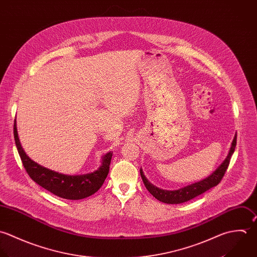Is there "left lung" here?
<instances>
[{
	"label": "left lung",
	"instance_id": "left-lung-1",
	"mask_svg": "<svg viewBox=\"0 0 257 257\" xmlns=\"http://www.w3.org/2000/svg\"><path fill=\"white\" fill-rule=\"evenodd\" d=\"M235 147H236V135L234 136V139L231 143V147H230L227 157L215 171H213L211 174H209L207 177H205L197 182L188 184L186 186H183V187L175 189V190L162 189V188L154 185L146 177L142 169H141V176H142L143 181H144L146 187L148 188V190L158 200L165 202V203H169V204H178V203L186 202V201L202 194L203 192L207 191L211 187H214L215 185H217L220 182V180L222 179L225 171L228 168L230 158L234 153Z\"/></svg>",
	"mask_w": 257,
	"mask_h": 257
}]
</instances>
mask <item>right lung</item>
Wrapping results in <instances>:
<instances>
[{
    "label": "right lung",
    "mask_w": 257,
    "mask_h": 257,
    "mask_svg": "<svg viewBox=\"0 0 257 257\" xmlns=\"http://www.w3.org/2000/svg\"><path fill=\"white\" fill-rule=\"evenodd\" d=\"M14 137L23 166L30 177L36 183L59 197L78 200L90 196L101 187L108 174L112 157L111 152L102 156L101 164L96 171L85 174L69 175L49 170L37 164L27 156L19 140L16 119L14 123Z\"/></svg>",
    "instance_id": "obj_1"
}]
</instances>
